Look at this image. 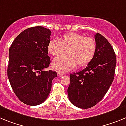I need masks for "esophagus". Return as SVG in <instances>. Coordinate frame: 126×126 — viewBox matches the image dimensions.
Listing matches in <instances>:
<instances>
[{
    "instance_id": "obj_1",
    "label": "esophagus",
    "mask_w": 126,
    "mask_h": 126,
    "mask_svg": "<svg viewBox=\"0 0 126 126\" xmlns=\"http://www.w3.org/2000/svg\"><path fill=\"white\" fill-rule=\"evenodd\" d=\"M57 75H58V77H62L64 75V74H63V73H61V72H58Z\"/></svg>"
}]
</instances>
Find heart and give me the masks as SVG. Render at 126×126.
I'll return each instance as SVG.
<instances>
[{
    "mask_svg": "<svg viewBox=\"0 0 126 126\" xmlns=\"http://www.w3.org/2000/svg\"><path fill=\"white\" fill-rule=\"evenodd\" d=\"M47 49L54 56L61 55L66 50L67 54L58 57L52 63L53 69L63 73L73 69L76 63L79 67L89 64L96 54L97 44L92 37L69 32L63 35L61 40L56 39L50 40Z\"/></svg>",
    "mask_w": 126,
    "mask_h": 126,
    "instance_id": "b5f03b06",
    "label": "heart"
}]
</instances>
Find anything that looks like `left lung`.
Returning <instances> with one entry per match:
<instances>
[{"label":"left lung","instance_id":"8db88e82","mask_svg":"<svg viewBox=\"0 0 126 126\" xmlns=\"http://www.w3.org/2000/svg\"><path fill=\"white\" fill-rule=\"evenodd\" d=\"M96 54L87 67L70 74L68 96L74 105L89 109L103 99L114 79L116 56L109 41L99 33L94 35Z\"/></svg>","mask_w":126,"mask_h":126}]
</instances>
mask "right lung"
Returning a JSON list of instances; mask_svg holds the SVG:
<instances>
[{
	"instance_id": "1",
	"label": "right lung",
	"mask_w": 126,
	"mask_h": 126,
	"mask_svg": "<svg viewBox=\"0 0 126 126\" xmlns=\"http://www.w3.org/2000/svg\"><path fill=\"white\" fill-rule=\"evenodd\" d=\"M51 30L43 27L27 28L17 36L9 51L7 76L13 91L21 101L38 105L47 99L57 73L45 71L51 60L47 46Z\"/></svg>"
}]
</instances>
